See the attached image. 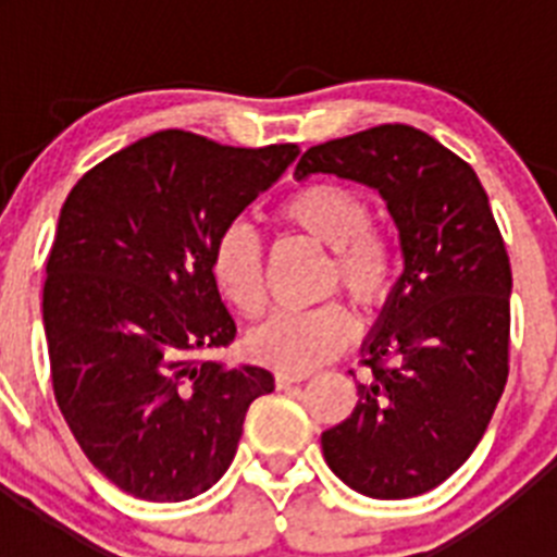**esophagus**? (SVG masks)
Listing matches in <instances>:
<instances>
[{
  "instance_id": "esophagus-1",
  "label": "esophagus",
  "mask_w": 557,
  "mask_h": 557,
  "mask_svg": "<svg viewBox=\"0 0 557 557\" xmlns=\"http://www.w3.org/2000/svg\"><path fill=\"white\" fill-rule=\"evenodd\" d=\"M309 379V371H275V385H293V382H304Z\"/></svg>"
}]
</instances>
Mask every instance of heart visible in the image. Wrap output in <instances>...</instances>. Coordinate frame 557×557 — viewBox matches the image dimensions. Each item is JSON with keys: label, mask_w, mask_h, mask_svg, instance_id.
Listing matches in <instances>:
<instances>
[{"label": "heart", "mask_w": 557, "mask_h": 557, "mask_svg": "<svg viewBox=\"0 0 557 557\" xmlns=\"http://www.w3.org/2000/svg\"><path fill=\"white\" fill-rule=\"evenodd\" d=\"M278 223L301 231L332 250L329 284H343L362 304H379L391 293L396 248L387 231L371 220V203L337 181L298 186L275 209ZM209 275L218 295L239 314H256L264 304L262 250L248 223L220 228L209 248ZM357 321L343 301L309 309H275L248 334L250 357L282 371H309L348 346Z\"/></svg>", "instance_id": "b5f03b06"}]
</instances>
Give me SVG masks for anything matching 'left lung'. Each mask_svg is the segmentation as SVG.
<instances>
[{
  "instance_id": "obj_1",
  "label": "left lung",
  "mask_w": 557,
  "mask_h": 557,
  "mask_svg": "<svg viewBox=\"0 0 557 557\" xmlns=\"http://www.w3.org/2000/svg\"><path fill=\"white\" fill-rule=\"evenodd\" d=\"M312 172L376 189L405 253L362 346L371 373L357 382L351 416L323 432V457L359 494L410 499L469 460L505 391L508 250L476 172L418 127L379 125L309 147L295 178Z\"/></svg>"
}]
</instances>
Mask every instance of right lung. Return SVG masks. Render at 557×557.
I'll return each instance as SVG.
<instances>
[{
    "mask_svg": "<svg viewBox=\"0 0 557 557\" xmlns=\"http://www.w3.org/2000/svg\"><path fill=\"white\" fill-rule=\"evenodd\" d=\"M298 152L159 131L69 191L44 282L52 391L83 455L136 499L209 491L273 391L264 368L200 357L236 337L209 248Z\"/></svg>",
    "mask_w": 557,
    "mask_h": 557,
    "instance_id": "1",
    "label": "right lung"
}]
</instances>
